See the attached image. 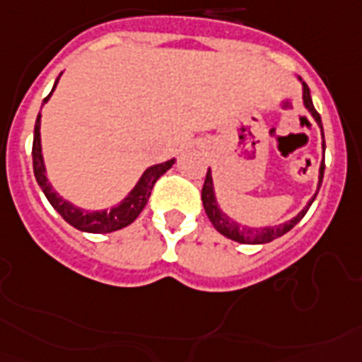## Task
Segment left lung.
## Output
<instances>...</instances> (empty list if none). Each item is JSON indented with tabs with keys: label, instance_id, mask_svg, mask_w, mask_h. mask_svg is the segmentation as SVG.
<instances>
[{
	"label": "left lung",
	"instance_id": "obj_1",
	"mask_svg": "<svg viewBox=\"0 0 362 362\" xmlns=\"http://www.w3.org/2000/svg\"><path fill=\"white\" fill-rule=\"evenodd\" d=\"M303 103H305L307 110H309L310 115H313V118L318 122V125H320V129H322L320 115L316 112L315 105H313V100H310V90L305 83H303ZM322 136H324V129H322ZM324 148H325V144H324ZM324 168H325V164H324V160H322L320 179H318V190H320L322 179H324ZM316 194L313 196V199L307 203V207L303 209V211H301L298 216H294L292 220H288V222L281 223V226H276V228H262V229L238 226L237 222H233L231 218L226 216V214L220 211V207H218V203H216V198H214L213 175H211V170H207V175H205V183H203V188H202V202H203V207H205V213H207L209 220L213 222L214 229H216L218 233H222L223 237L231 238V240H235V242H240V244H267V242H272L274 238L283 237L285 233L291 231L296 223L300 222L301 218L305 216V213L309 211V207H310V203L315 202Z\"/></svg>",
	"mask_w": 362,
	"mask_h": 362
}]
</instances>
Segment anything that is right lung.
Wrapping results in <instances>:
<instances>
[{
  "instance_id": "obj_1",
  "label": "right lung",
  "mask_w": 362,
  "mask_h": 362,
  "mask_svg": "<svg viewBox=\"0 0 362 362\" xmlns=\"http://www.w3.org/2000/svg\"><path fill=\"white\" fill-rule=\"evenodd\" d=\"M57 81L55 85H53V90H55ZM52 92H49V95H52ZM49 95L44 98V103L49 100ZM174 163L175 159L166 160V163L163 164H155V166H149L144 172V175L140 177L139 183H136V187L131 190L129 196H127L118 207H112L110 211H94V213H88V211L74 207V205L68 203L66 199H62L61 196L53 190L52 185L47 183L46 168H44V159H42L40 148V115H38L37 122H35V136H33V170H35L37 183L40 185V188L44 190V194H46L47 202L52 203V207L55 209L57 213L61 214L70 226L79 229V231L112 233L118 231V229L122 228H127V226L133 223L134 220H136V216L144 211L146 203H148L149 196H151V190H153V185L157 183V179L163 174H166V172L172 168V164Z\"/></svg>"
}]
</instances>
